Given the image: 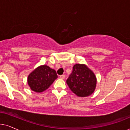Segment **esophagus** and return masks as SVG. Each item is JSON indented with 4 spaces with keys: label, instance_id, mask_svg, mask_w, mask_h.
Returning <instances> with one entry per match:
<instances>
[{
    "label": "esophagus",
    "instance_id": "34e87169",
    "mask_svg": "<svg viewBox=\"0 0 130 130\" xmlns=\"http://www.w3.org/2000/svg\"><path fill=\"white\" fill-rule=\"evenodd\" d=\"M59 78H60V79H63L65 78V75H60Z\"/></svg>",
    "mask_w": 130,
    "mask_h": 130
}]
</instances>
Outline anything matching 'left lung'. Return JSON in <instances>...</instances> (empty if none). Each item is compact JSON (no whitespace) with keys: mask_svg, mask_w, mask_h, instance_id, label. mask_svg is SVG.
Wrapping results in <instances>:
<instances>
[{"mask_svg":"<svg viewBox=\"0 0 130 130\" xmlns=\"http://www.w3.org/2000/svg\"><path fill=\"white\" fill-rule=\"evenodd\" d=\"M72 92L78 97H87L96 89L97 78L92 71L85 64L76 63L67 80Z\"/></svg>","mask_w":130,"mask_h":130,"instance_id":"left-lung-1","label":"left lung"}]
</instances>
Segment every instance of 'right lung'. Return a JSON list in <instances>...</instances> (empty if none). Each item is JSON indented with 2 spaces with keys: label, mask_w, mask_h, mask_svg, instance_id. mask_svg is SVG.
<instances>
[{
  "label": "right lung",
  "mask_w": 130,
  "mask_h": 130,
  "mask_svg": "<svg viewBox=\"0 0 130 130\" xmlns=\"http://www.w3.org/2000/svg\"><path fill=\"white\" fill-rule=\"evenodd\" d=\"M58 78L56 71L46 65L38 67L29 74L27 83L31 90L37 93L47 90Z\"/></svg>",
  "instance_id": "right-lung-1"
}]
</instances>
